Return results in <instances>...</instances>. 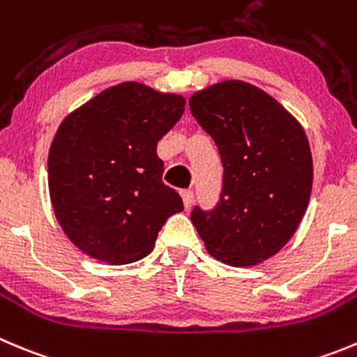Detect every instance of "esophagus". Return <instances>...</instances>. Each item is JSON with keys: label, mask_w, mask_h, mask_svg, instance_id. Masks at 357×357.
<instances>
[{"label": "esophagus", "mask_w": 357, "mask_h": 357, "mask_svg": "<svg viewBox=\"0 0 357 357\" xmlns=\"http://www.w3.org/2000/svg\"><path fill=\"white\" fill-rule=\"evenodd\" d=\"M181 197H183V204H185V208L188 209L190 206H192V202H194V192H192V190H181Z\"/></svg>", "instance_id": "34e87169"}]
</instances>
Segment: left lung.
Here are the masks:
<instances>
[{
    "label": "left lung",
    "instance_id": "1",
    "mask_svg": "<svg viewBox=\"0 0 357 357\" xmlns=\"http://www.w3.org/2000/svg\"><path fill=\"white\" fill-rule=\"evenodd\" d=\"M190 111L218 146L224 188L213 211L195 208L192 224L209 255L236 268L278 254L301 224L314 162L298 119L245 81L194 93Z\"/></svg>",
    "mask_w": 357,
    "mask_h": 357
}]
</instances>
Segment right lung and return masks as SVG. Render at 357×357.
<instances>
[{
	"label": "right lung",
	"instance_id": "obj_1",
	"mask_svg": "<svg viewBox=\"0 0 357 357\" xmlns=\"http://www.w3.org/2000/svg\"><path fill=\"white\" fill-rule=\"evenodd\" d=\"M183 112L181 95L128 81L103 89L58 126L49 194L63 232L86 255L118 266L141 261L169 216L183 211L156 155Z\"/></svg>",
	"mask_w": 357,
	"mask_h": 357
}]
</instances>
